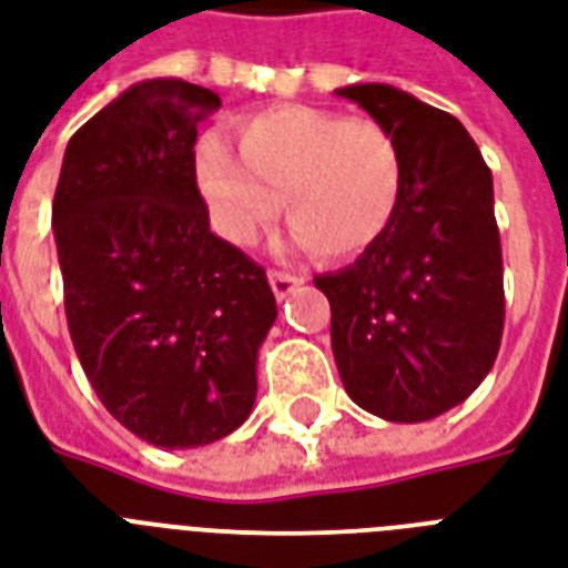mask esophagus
<instances>
[{
    "label": "esophagus",
    "instance_id": "34e87169",
    "mask_svg": "<svg viewBox=\"0 0 568 568\" xmlns=\"http://www.w3.org/2000/svg\"><path fill=\"white\" fill-rule=\"evenodd\" d=\"M267 280H271V288H274V294L283 301V297H288V294L297 288V285L303 283V276L292 274V271H271L267 274Z\"/></svg>",
    "mask_w": 568,
    "mask_h": 568
}]
</instances>
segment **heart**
<instances>
[{
	"mask_svg": "<svg viewBox=\"0 0 568 568\" xmlns=\"http://www.w3.org/2000/svg\"><path fill=\"white\" fill-rule=\"evenodd\" d=\"M239 153L221 138L196 146V185L214 230L253 244L285 221L310 253L354 256L395 221L404 194V159L388 129L312 105H276L235 126Z\"/></svg>",
	"mask_w": 568,
	"mask_h": 568,
	"instance_id": "b5f03b06",
	"label": "heart"
}]
</instances>
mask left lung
Returning a JSON list of instances; mask_svg holds the SVG:
<instances>
[{
  "label": "left lung",
  "instance_id": "obj_1",
  "mask_svg": "<svg viewBox=\"0 0 568 568\" xmlns=\"http://www.w3.org/2000/svg\"><path fill=\"white\" fill-rule=\"evenodd\" d=\"M404 159L395 221L336 274L315 276L333 310L347 395L386 422H430L493 372L504 333L493 173L463 123L392 84H347Z\"/></svg>",
  "mask_w": 568,
  "mask_h": 568
}]
</instances>
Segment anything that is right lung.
Masks as SVG:
<instances>
[{
	"instance_id": "obj_1",
	"label": "right lung",
	"mask_w": 568,
	"mask_h": 568,
	"mask_svg": "<svg viewBox=\"0 0 568 568\" xmlns=\"http://www.w3.org/2000/svg\"><path fill=\"white\" fill-rule=\"evenodd\" d=\"M217 93L182 79L132 84L67 144L58 265L75 356L102 406L159 448L239 430L276 321L265 267L209 230L196 123Z\"/></svg>"
}]
</instances>
